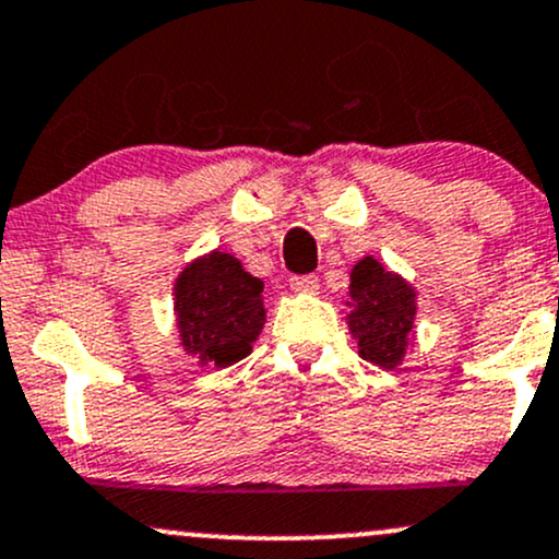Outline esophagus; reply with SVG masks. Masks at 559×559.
<instances>
[{"instance_id": "1", "label": "esophagus", "mask_w": 559, "mask_h": 559, "mask_svg": "<svg viewBox=\"0 0 559 559\" xmlns=\"http://www.w3.org/2000/svg\"><path fill=\"white\" fill-rule=\"evenodd\" d=\"M289 289L294 294H318V278L316 275H292Z\"/></svg>"}]
</instances>
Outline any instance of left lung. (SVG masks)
I'll use <instances>...</instances> for the list:
<instances>
[{
	"label": "left lung",
	"instance_id": "obj_1",
	"mask_svg": "<svg viewBox=\"0 0 559 559\" xmlns=\"http://www.w3.org/2000/svg\"><path fill=\"white\" fill-rule=\"evenodd\" d=\"M347 326L358 355L379 369H397L416 334V289L373 257L349 270Z\"/></svg>",
	"mask_w": 559,
	"mask_h": 559
}]
</instances>
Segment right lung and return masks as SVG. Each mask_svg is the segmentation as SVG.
Listing matches in <instances>:
<instances>
[{
    "mask_svg": "<svg viewBox=\"0 0 559 559\" xmlns=\"http://www.w3.org/2000/svg\"><path fill=\"white\" fill-rule=\"evenodd\" d=\"M260 278L241 260L214 249L195 257L175 281V316L180 345L199 366L238 364L265 326Z\"/></svg>",
    "mask_w": 559,
    "mask_h": 559,
    "instance_id": "1",
    "label": "right lung"
}]
</instances>
